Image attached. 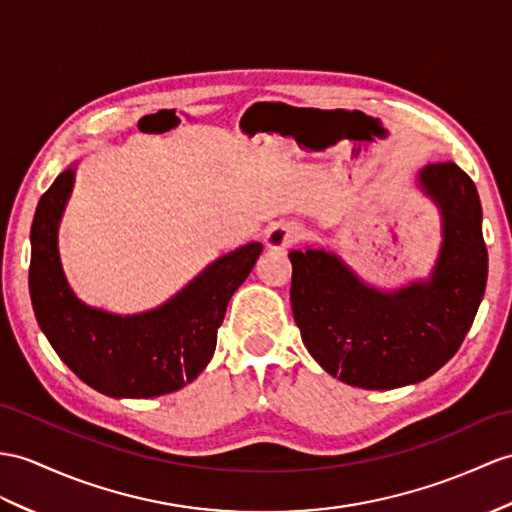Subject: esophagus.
Masks as SVG:
<instances>
[{"mask_svg":"<svg viewBox=\"0 0 512 512\" xmlns=\"http://www.w3.org/2000/svg\"><path fill=\"white\" fill-rule=\"evenodd\" d=\"M299 236V226L291 221H280L273 223V226L265 234V245L269 249H286L293 245Z\"/></svg>","mask_w":512,"mask_h":512,"instance_id":"obj_1","label":"esophagus"}]
</instances>
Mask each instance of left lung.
<instances>
[{
  "mask_svg": "<svg viewBox=\"0 0 512 512\" xmlns=\"http://www.w3.org/2000/svg\"><path fill=\"white\" fill-rule=\"evenodd\" d=\"M415 186L441 217L428 278L378 289L328 247L289 254L291 306L306 350L330 376L358 389L430 378L458 352L484 297L489 256L476 184L454 162H434L417 171Z\"/></svg>",
  "mask_w": 512,
  "mask_h": 512,
  "instance_id": "obj_1",
  "label": "left lung"
}]
</instances>
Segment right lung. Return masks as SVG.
Wrapping results in <instances>:
<instances>
[{"instance_id": "obj_1", "label": "right lung", "mask_w": 512, "mask_h": 512, "mask_svg": "<svg viewBox=\"0 0 512 512\" xmlns=\"http://www.w3.org/2000/svg\"><path fill=\"white\" fill-rule=\"evenodd\" d=\"M73 162L36 206L30 243L34 317L76 376L108 397H158L193 382L217 347V330L234 291L252 273L263 243H247L206 265L156 308L108 313L73 293L60 263L58 230L76 184Z\"/></svg>"}]
</instances>
